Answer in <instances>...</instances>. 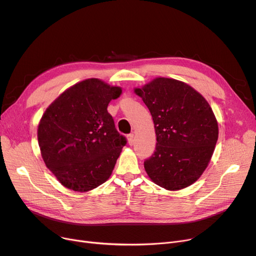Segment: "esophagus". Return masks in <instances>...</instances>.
I'll list each match as a JSON object with an SVG mask.
<instances>
[{"label": "esophagus", "instance_id": "1", "mask_svg": "<svg viewBox=\"0 0 256 256\" xmlns=\"http://www.w3.org/2000/svg\"><path fill=\"white\" fill-rule=\"evenodd\" d=\"M128 141L130 145L134 144V142H135V137H134V134H130V135H128Z\"/></svg>", "mask_w": 256, "mask_h": 256}]
</instances>
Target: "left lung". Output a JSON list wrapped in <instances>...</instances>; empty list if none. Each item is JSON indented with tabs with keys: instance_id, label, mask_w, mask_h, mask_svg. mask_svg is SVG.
Segmentation results:
<instances>
[{
	"instance_id": "obj_1",
	"label": "left lung",
	"mask_w": 256,
	"mask_h": 256,
	"mask_svg": "<svg viewBox=\"0 0 256 256\" xmlns=\"http://www.w3.org/2000/svg\"><path fill=\"white\" fill-rule=\"evenodd\" d=\"M152 116L156 150L144 160L150 180L184 189L204 173L218 140V122L206 98L178 80L156 78L135 89Z\"/></svg>"
}]
</instances>
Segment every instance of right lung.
<instances>
[{
	"label": "right lung",
	"instance_id": "obj_1",
	"mask_svg": "<svg viewBox=\"0 0 256 256\" xmlns=\"http://www.w3.org/2000/svg\"><path fill=\"white\" fill-rule=\"evenodd\" d=\"M121 88L88 78L64 91L44 112L38 143L46 167L66 188L86 192L110 178L126 144L108 104Z\"/></svg>",
	"mask_w": 256,
	"mask_h": 256
}]
</instances>
